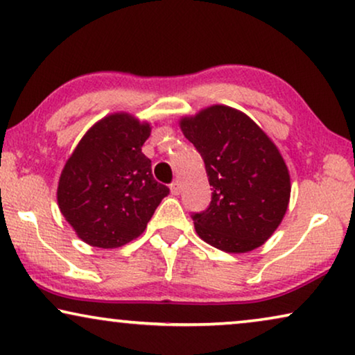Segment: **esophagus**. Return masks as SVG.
Returning a JSON list of instances; mask_svg holds the SVG:
<instances>
[{"instance_id":"esophagus-1","label":"esophagus","mask_w":355,"mask_h":355,"mask_svg":"<svg viewBox=\"0 0 355 355\" xmlns=\"http://www.w3.org/2000/svg\"><path fill=\"white\" fill-rule=\"evenodd\" d=\"M170 191H172V195H180V191H182V183L178 182V180H175L172 185H170Z\"/></svg>"}]
</instances>
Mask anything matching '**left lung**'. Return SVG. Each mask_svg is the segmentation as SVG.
Listing matches in <instances>:
<instances>
[{
  "label": "left lung",
  "mask_w": 355,
  "mask_h": 355,
  "mask_svg": "<svg viewBox=\"0 0 355 355\" xmlns=\"http://www.w3.org/2000/svg\"><path fill=\"white\" fill-rule=\"evenodd\" d=\"M180 128L206 165L211 205L193 214L196 234L227 253L261 247L284 219L291 175L279 149L248 115L211 105Z\"/></svg>",
  "instance_id": "8db88e82"
}]
</instances>
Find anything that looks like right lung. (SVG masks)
<instances>
[{"mask_svg": "<svg viewBox=\"0 0 355 355\" xmlns=\"http://www.w3.org/2000/svg\"><path fill=\"white\" fill-rule=\"evenodd\" d=\"M150 125L126 112L94 123L61 170L56 200L83 242L118 248L138 239L168 195L154 180L143 144Z\"/></svg>", "mask_w": 355, "mask_h": 355, "instance_id": "1", "label": "right lung"}]
</instances>
